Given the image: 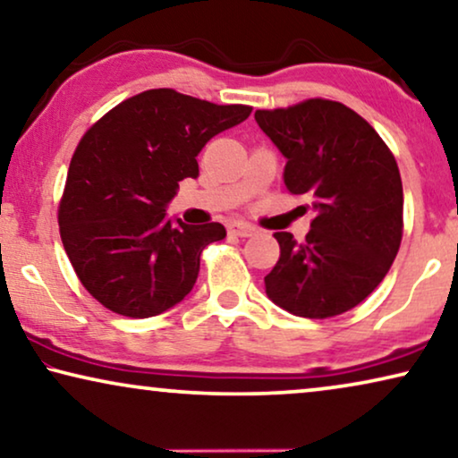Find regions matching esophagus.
I'll list each match as a JSON object with an SVG mask.
<instances>
[{"label": "esophagus", "instance_id": "1", "mask_svg": "<svg viewBox=\"0 0 458 458\" xmlns=\"http://www.w3.org/2000/svg\"><path fill=\"white\" fill-rule=\"evenodd\" d=\"M229 233L231 235H237V237H250V235H254L256 233V229L252 227V225L250 223H243V221H233V223H229Z\"/></svg>", "mask_w": 458, "mask_h": 458}]
</instances>
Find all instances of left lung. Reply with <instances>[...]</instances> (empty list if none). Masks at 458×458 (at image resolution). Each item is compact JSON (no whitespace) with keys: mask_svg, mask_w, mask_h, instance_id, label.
<instances>
[{"mask_svg":"<svg viewBox=\"0 0 458 458\" xmlns=\"http://www.w3.org/2000/svg\"><path fill=\"white\" fill-rule=\"evenodd\" d=\"M284 154L287 191L312 199L306 240L275 233L281 254L267 296L296 317L327 318L360 304L390 271L403 240L396 160L365 118L331 99L256 110Z\"/></svg>","mask_w":458,"mask_h":458,"instance_id":"1","label":"left lung"}]
</instances>
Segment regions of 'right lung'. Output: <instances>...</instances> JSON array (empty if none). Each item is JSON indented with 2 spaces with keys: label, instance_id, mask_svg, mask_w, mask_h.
Instances as JSON below:
<instances>
[{
  "label": "right lung",
  "instance_id": "obj_1",
  "mask_svg": "<svg viewBox=\"0 0 458 458\" xmlns=\"http://www.w3.org/2000/svg\"><path fill=\"white\" fill-rule=\"evenodd\" d=\"M250 112L149 89L87 131L68 168L58 223L74 273L106 309L148 318L191 292L199 254L227 231L221 223L171 218L166 206L179 181L199 174L206 143Z\"/></svg>",
  "mask_w": 458,
  "mask_h": 458
}]
</instances>
